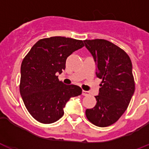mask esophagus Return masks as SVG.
I'll use <instances>...</instances> for the list:
<instances>
[{
  "instance_id": "esophagus-1",
  "label": "esophagus",
  "mask_w": 149,
  "mask_h": 149,
  "mask_svg": "<svg viewBox=\"0 0 149 149\" xmlns=\"http://www.w3.org/2000/svg\"><path fill=\"white\" fill-rule=\"evenodd\" d=\"M82 95H84V96H87V95H89V92H87V91H85V90H82Z\"/></svg>"
}]
</instances>
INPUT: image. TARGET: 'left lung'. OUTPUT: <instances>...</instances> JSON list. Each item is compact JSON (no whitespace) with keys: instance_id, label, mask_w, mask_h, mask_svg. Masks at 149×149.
Wrapping results in <instances>:
<instances>
[{"instance_id":"left-lung-1","label":"left lung","mask_w":149,"mask_h":149,"mask_svg":"<svg viewBox=\"0 0 149 149\" xmlns=\"http://www.w3.org/2000/svg\"><path fill=\"white\" fill-rule=\"evenodd\" d=\"M102 79L95 106L86 109L87 119L97 127L113 124L127 109L135 91L131 60L123 49L104 39L85 40Z\"/></svg>"}]
</instances>
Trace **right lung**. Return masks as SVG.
I'll list each match as a JSON object with an SVG mask.
<instances>
[{
	"instance_id": "add662e5",
	"label": "right lung",
	"mask_w": 149,
	"mask_h": 149,
	"mask_svg": "<svg viewBox=\"0 0 149 149\" xmlns=\"http://www.w3.org/2000/svg\"><path fill=\"white\" fill-rule=\"evenodd\" d=\"M84 46L82 40L61 36L40 39L23 58L19 92L26 109L42 123H52L63 117V107L82 88L59 81L57 72L66 67L67 57Z\"/></svg>"
}]
</instances>
